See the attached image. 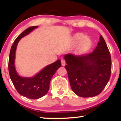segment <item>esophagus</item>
Here are the masks:
<instances>
[{"label":"esophagus","instance_id":"34e87169","mask_svg":"<svg viewBox=\"0 0 121 121\" xmlns=\"http://www.w3.org/2000/svg\"><path fill=\"white\" fill-rule=\"evenodd\" d=\"M61 64H62V65L63 66L65 65V60H64V59H62V60H61Z\"/></svg>","mask_w":121,"mask_h":121}]
</instances>
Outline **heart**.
I'll use <instances>...</instances> for the list:
<instances>
[{
	"label": "heart",
	"mask_w": 121,
	"mask_h": 121,
	"mask_svg": "<svg viewBox=\"0 0 121 121\" xmlns=\"http://www.w3.org/2000/svg\"><path fill=\"white\" fill-rule=\"evenodd\" d=\"M72 43L74 44H78L77 51L79 53L86 52L90 48L92 42L88 37H85L84 35L78 33L76 34L72 38Z\"/></svg>",
	"instance_id": "heart-1"
}]
</instances>
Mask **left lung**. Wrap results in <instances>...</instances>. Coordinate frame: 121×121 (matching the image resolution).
I'll return each mask as SVG.
<instances>
[{
    "label": "left lung",
    "mask_w": 121,
    "mask_h": 121,
    "mask_svg": "<svg viewBox=\"0 0 121 121\" xmlns=\"http://www.w3.org/2000/svg\"><path fill=\"white\" fill-rule=\"evenodd\" d=\"M64 59L74 93L80 97H90L102 92L110 80L112 65L110 52L102 36L92 53L80 56L68 53Z\"/></svg>",
    "instance_id": "8db88e82"
}]
</instances>
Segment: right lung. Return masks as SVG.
<instances>
[{
	"label": "right lung",
	"instance_id": "add662e5",
	"mask_svg": "<svg viewBox=\"0 0 121 121\" xmlns=\"http://www.w3.org/2000/svg\"><path fill=\"white\" fill-rule=\"evenodd\" d=\"M37 27L38 26H36L27 28L16 38L11 47L8 64L10 77L18 93L31 99L41 98L47 93L51 78L57 69L61 67L60 60L58 59L44 68L32 78L21 77L18 75L15 68V56L17 44L21 38Z\"/></svg>",
	"mask_w": 121,
	"mask_h": 121
}]
</instances>
